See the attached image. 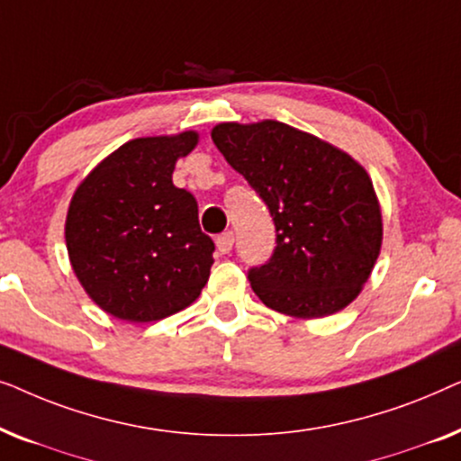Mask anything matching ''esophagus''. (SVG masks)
<instances>
[{"label": "esophagus", "mask_w": 461, "mask_h": 461, "mask_svg": "<svg viewBox=\"0 0 461 461\" xmlns=\"http://www.w3.org/2000/svg\"><path fill=\"white\" fill-rule=\"evenodd\" d=\"M232 243H235V235L232 232H222V235H218L216 239V248L220 254H229V251L232 249Z\"/></svg>", "instance_id": "obj_1"}]
</instances>
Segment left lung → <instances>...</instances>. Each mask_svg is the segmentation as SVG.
<instances>
[{
	"label": "left lung",
	"instance_id": "left-lung-1",
	"mask_svg": "<svg viewBox=\"0 0 461 461\" xmlns=\"http://www.w3.org/2000/svg\"><path fill=\"white\" fill-rule=\"evenodd\" d=\"M212 140L273 216L276 248L248 273L258 298L300 319L348 306L382 248V212L367 172L330 142L273 119L220 123Z\"/></svg>",
	"mask_w": 461,
	"mask_h": 461
}]
</instances>
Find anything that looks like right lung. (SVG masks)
<instances>
[{
    "mask_svg": "<svg viewBox=\"0 0 461 461\" xmlns=\"http://www.w3.org/2000/svg\"><path fill=\"white\" fill-rule=\"evenodd\" d=\"M197 131L136 138L87 174L68 205L65 239L87 295L113 317L150 323L199 298L210 279L213 241L197 201L174 186L176 161Z\"/></svg>",
    "mask_w": 461,
    "mask_h": 461,
    "instance_id": "obj_1",
    "label": "right lung"
}]
</instances>
